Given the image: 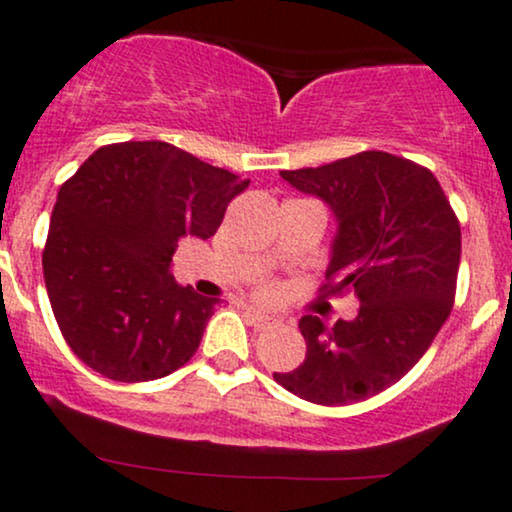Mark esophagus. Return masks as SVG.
Listing matches in <instances>:
<instances>
[{
    "label": "esophagus",
    "mask_w": 512,
    "mask_h": 512,
    "mask_svg": "<svg viewBox=\"0 0 512 512\" xmlns=\"http://www.w3.org/2000/svg\"><path fill=\"white\" fill-rule=\"evenodd\" d=\"M243 310H245V315H248V320L252 322V325L257 327V330H267V327L276 325V320H274V317L264 315V313H260V310L250 308V305H243Z\"/></svg>",
    "instance_id": "obj_1"
}]
</instances>
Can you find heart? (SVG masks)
<instances>
[{
    "mask_svg": "<svg viewBox=\"0 0 512 512\" xmlns=\"http://www.w3.org/2000/svg\"><path fill=\"white\" fill-rule=\"evenodd\" d=\"M262 293H272V286L264 284V286H262Z\"/></svg>",
    "mask_w": 512,
    "mask_h": 512,
    "instance_id": "b5f03b06",
    "label": "heart"
}]
</instances>
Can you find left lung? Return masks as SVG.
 I'll return each instance as SVG.
<instances>
[{
  "mask_svg": "<svg viewBox=\"0 0 512 512\" xmlns=\"http://www.w3.org/2000/svg\"><path fill=\"white\" fill-rule=\"evenodd\" d=\"M339 221L322 298L351 291L354 320L303 315L305 361L274 373L305 402L344 407L395 385L426 354L455 303L460 221L431 170L387 151L281 170Z\"/></svg>",
  "mask_w": 512,
  "mask_h": 512,
  "instance_id": "obj_1",
  "label": "left lung"
}]
</instances>
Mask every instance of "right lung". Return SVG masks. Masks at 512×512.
Wrapping results in <instances>:
<instances>
[{"instance_id": "1", "label": "right lung", "mask_w": 512, "mask_h": 512, "mask_svg": "<svg viewBox=\"0 0 512 512\" xmlns=\"http://www.w3.org/2000/svg\"><path fill=\"white\" fill-rule=\"evenodd\" d=\"M250 180L166 142L101 146L60 187L43 274L62 337L88 368L146 383L185 366L219 298L175 284L182 236L211 238Z\"/></svg>"}]
</instances>
